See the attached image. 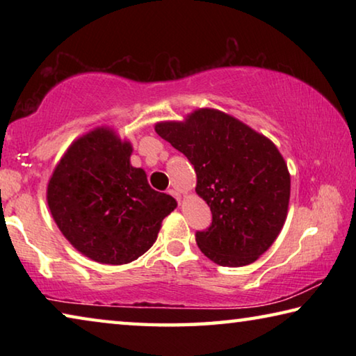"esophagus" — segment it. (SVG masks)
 Wrapping results in <instances>:
<instances>
[{
    "label": "esophagus",
    "instance_id": "obj_1",
    "mask_svg": "<svg viewBox=\"0 0 356 356\" xmlns=\"http://www.w3.org/2000/svg\"><path fill=\"white\" fill-rule=\"evenodd\" d=\"M168 193H170V195L171 196H174V197H176V200L180 202V195H179V193L176 191V190H170V191H168Z\"/></svg>",
    "mask_w": 356,
    "mask_h": 356
}]
</instances>
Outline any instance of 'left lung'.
<instances>
[{"label":"left lung","mask_w":356,"mask_h":356,"mask_svg":"<svg viewBox=\"0 0 356 356\" xmlns=\"http://www.w3.org/2000/svg\"><path fill=\"white\" fill-rule=\"evenodd\" d=\"M155 131L195 166L196 193L212 212V225L196 232L200 250L222 267L261 257L284 226L291 197V174L275 144L210 108Z\"/></svg>","instance_id":"obj_1"}]
</instances>
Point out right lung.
I'll list each match as a JSON object with an SVG mask.
<instances>
[{
  "mask_svg": "<svg viewBox=\"0 0 356 356\" xmlns=\"http://www.w3.org/2000/svg\"><path fill=\"white\" fill-rule=\"evenodd\" d=\"M131 144L110 129H95L72 144L48 182L53 220L74 248L95 262L129 264L159 236L177 202L150 188L146 172L130 165Z\"/></svg>",
  "mask_w": 356,
  "mask_h": 356,
  "instance_id": "1",
  "label": "right lung"
}]
</instances>
